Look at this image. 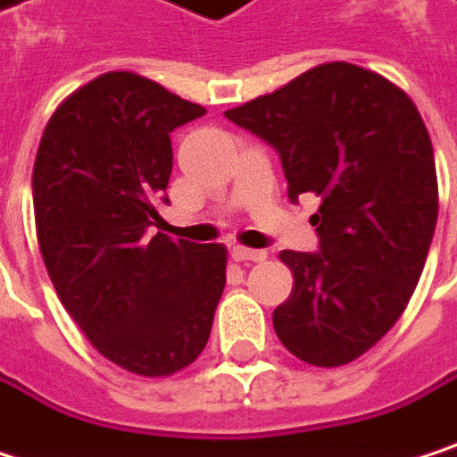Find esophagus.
I'll use <instances>...</instances> for the list:
<instances>
[{
  "instance_id": "esophagus-1",
  "label": "esophagus",
  "mask_w": 457,
  "mask_h": 457,
  "mask_svg": "<svg viewBox=\"0 0 457 457\" xmlns=\"http://www.w3.org/2000/svg\"><path fill=\"white\" fill-rule=\"evenodd\" d=\"M268 257V252L262 249H246V246H236L233 249V260L236 262H262Z\"/></svg>"
}]
</instances>
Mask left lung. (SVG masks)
<instances>
[{"instance_id":"obj_1","label":"left lung","mask_w":457,"mask_h":457,"mask_svg":"<svg viewBox=\"0 0 457 457\" xmlns=\"http://www.w3.org/2000/svg\"><path fill=\"white\" fill-rule=\"evenodd\" d=\"M224 117L278 152L289 200H321L319 252H281L295 289L273 311L278 340L313 367L359 359L404 313L434 238L436 165L418 106L386 77L335 61Z\"/></svg>"}]
</instances>
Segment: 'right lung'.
<instances>
[{"label": "right lung", "instance_id": "add662e5", "mask_svg": "<svg viewBox=\"0 0 457 457\" xmlns=\"http://www.w3.org/2000/svg\"><path fill=\"white\" fill-rule=\"evenodd\" d=\"M133 71H109L50 117L34 160L37 241L58 300L117 367L162 378L205 348L224 289L221 244L149 230L168 203L170 130L203 117Z\"/></svg>", "mask_w": 457, "mask_h": 457}]
</instances>
